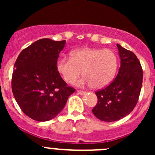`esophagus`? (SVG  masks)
Listing matches in <instances>:
<instances>
[{
	"instance_id": "1",
	"label": "esophagus",
	"mask_w": 155,
	"mask_h": 155,
	"mask_svg": "<svg viewBox=\"0 0 155 155\" xmlns=\"http://www.w3.org/2000/svg\"><path fill=\"white\" fill-rule=\"evenodd\" d=\"M77 92H78V94H79V95H85V94L87 93V92L81 91V90H78Z\"/></svg>"
}]
</instances>
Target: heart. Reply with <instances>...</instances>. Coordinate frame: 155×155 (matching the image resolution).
Wrapping results in <instances>:
<instances>
[{
	"instance_id": "1",
	"label": "heart",
	"mask_w": 155,
	"mask_h": 155,
	"mask_svg": "<svg viewBox=\"0 0 155 155\" xmlns=\"http://www.w3.org/2000/svg\"><path fill=\"white\" fill-rule=\"evenodd\" d=\"M71 59L60 58L56 68L64 81L73 84L80 75L84 76L78 84L92 85L101 89L109 84L114 77L117 67L115 53L108 49L79 48L70 53Z\"/></svg>"
}]
</instances>
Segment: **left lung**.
<instances>
[{"instance_id": "8db88e82", "label": "left lung", "mask_w": 155, "mask_h": 155, "mask_svg": "<svg viewBox=\"0 0 155 155\" xmlns=\"http://www.w3.org/2000/svg\"><path fill=\"white\" fill-rule=\"evenodd\" d=\"M120 58L119 72L112 82L95 92L97 103L92 113L104 122H114L130 114L138 102L143 71L136 55L117 44Z\"/></svg>"}]
</instances>
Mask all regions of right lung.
<instances>
[{
  "instance_id": "1",
  "label": "right lung",
  "mask_w": 155,
  "mask_h": 155,
  "mask_svg": "<svg viewBox=\"0 0 155 155\" xmlns=\"http://www.w3.org/2000/svg\"><path fill=\"white\" fill-rule=\"evenodd\" d=\"M65 40L36 41L21 51L12 74L13 95L30 118L46 122L63 110L75 90L68 87L56 68Z\"/></svg>"
}]
</instances>
